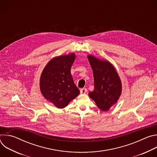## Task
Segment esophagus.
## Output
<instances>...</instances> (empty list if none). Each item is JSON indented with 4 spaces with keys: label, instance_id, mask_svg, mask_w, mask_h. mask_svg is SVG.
I'll return each instance as SVG.
<instances>
[{
    "label": "esophagus",
    "instance_id": "34e87169",
    "mask_svg": "<svg viewBox=\"0 0 157 157\" xmlns=\"http://www.w3.org/2000/svg\"><path fill=\"white\" fill-rule=\"evenodd\" d=\"M87 89L86 88H82L80 89V93L81 94H86L87 93Z\"/></svg>",
    "mask_w": 157,
    "mask_h": 157
}]
</instances>
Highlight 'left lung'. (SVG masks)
<instances>
[{
	"label": "left lung",
	"mask_w": 157,
	"mask_h": 157,
	"mask_svg": "<svg viewBox=\"0 0 157 157\" xmlns=\"http://www.w3.org/2000/svg\"><path fill=\"white\" fill-rule=\"evenodd\" d=\"M93 71L94 89L89 96L102 111H107L116 104L122 93V82L114 66L109 61L88 55Z\"/></svg>",
	"instance_id": "8db88e82"
}]
</instances>
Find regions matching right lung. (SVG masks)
Returning <instances> with one entry per match:
<instances>
[{
  "instance_id": "add662e5",
  "label": "right lung",
  "mask_w": 157,
  "mask_h": 157,
  "mask_svg": "<svg viewBox=\"0 0 157 157\" xmlns=\"http://www.w3.org/2000/svg\"><path fill=\"white\" fill-rule=\"evenodd\" d=\"M75 58V53L54 57L41 74L40 88L42 95L58 109L66 107L79 94L71 74Z\"/></svg>"
}]
</instances>
